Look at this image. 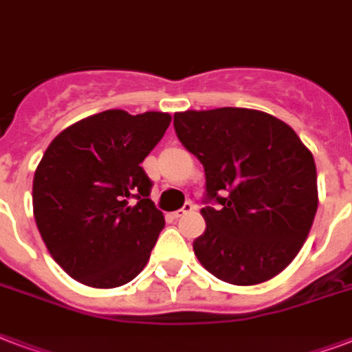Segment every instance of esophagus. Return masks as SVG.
Returning <instances> with one entry per match:
<instances>
[{"instance_id": "obj_1", "label": "esophagus", "mask_w": 352, "mask_h": 352, "mask_svg": "<svg viewBox=\"0 0 352 352\" xmlns=\"http://www.w3.org/2000/svg\"><path fill=\"white\" fill-rule=\"evenodd\" d=\"M194 208H195V206L192 205L190 201H186V203L182 205V208H179V210L173 212L171 216H173V218H175V219H179V218H182V216H186V214H190V212L194 210Z\"/></svg>"}]
</instances>
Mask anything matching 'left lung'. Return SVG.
<instances>
[{
	"label": "left lung",
	"instance_id": "8db88e82",
	"mask_svg": "<svg viewBox=\"0 0 352 352\" xmlns=\"http://www.w3.org/2000/svg\"><path fill=\"white\" fill-rule=\"evenodd\" d=\"M173 127L205 168L206 229L194 240L203 267L236 286L278 275L318 210L312 153L289 125L251 109L177 112Z\"/></svg>",
	"mask_w": 352,
	"mask_h": 352
}]
</instances>
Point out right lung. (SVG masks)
I'll return each mask as SVG.
<instances>
[{"label": "right lung", "mask_w": 352, "mask_h": 352, "mask_svg": "<svg viewBox=\"0 0 352 352\" xmlns=\"http://www.w3.org/2000/svg\"><path fill=\"white\" fill-rule=\"evenodd\" d=\"M170 122L164 112L104 111L64 129L45 149L33 179L34 219L72 278L118 288L144 270L164 216L140 164Z\"/></svg>", "instance_id": "1"}]
</instances>
